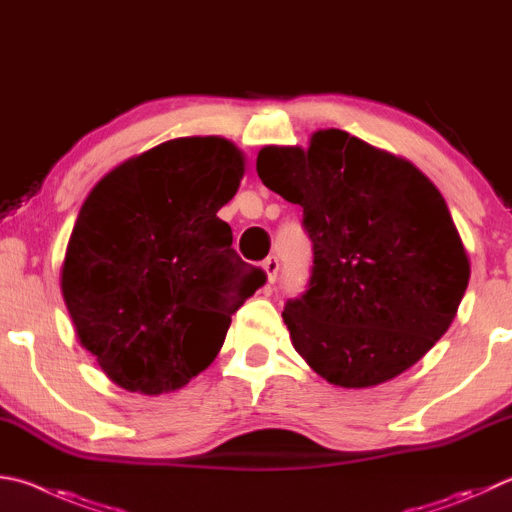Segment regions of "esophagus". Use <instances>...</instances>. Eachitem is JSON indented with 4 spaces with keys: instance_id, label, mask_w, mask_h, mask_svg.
<instances>
[{
    "instance_id": "obj_1",
    "label": "esophagus",
    "mask_w": 512,
    "mask_h": 512,
    "mask_svg": "<svg viewBox=\"0 0 512 512\" xmlns=\"http://www.w3.org/2000/svg\"><path fill=\"white\" fill-rule=\"evenodd\" d=\"M262 268L268 277V282L273 284L277 280V273H280V262H277V257H266L262 262Z\"/></svg>"
}]
</instances>
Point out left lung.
I'll list each match as a JSON object with an SVG mask.
<instances>
[{"mask_svg":"<svg viewBox=\"0 0 512 512\" xmlns=\"http://www.w3.org/2000/svg\"><path fill=\"white\" fill-rule=\"evenodd\" d=\"M257 174L304 210L309 291L284 306L295 351L340 387H374L416 365L457 315L470 262L436 185L410 161L342 129L309 150L266 145Z\"/></svg>","mask_w":512,"mask_h":512,"instance_id":"8db88e82","label":"left lung"}]
</instances>
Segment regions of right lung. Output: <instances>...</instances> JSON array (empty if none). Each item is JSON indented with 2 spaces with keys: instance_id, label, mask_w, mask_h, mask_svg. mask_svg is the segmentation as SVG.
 I'll return each instance as SVG.
<instances>
[{
  "instance_id": "add662e5",
  "label": "right lung",
  "mask_w": 512,
  "mask_h": 512,
  "mask_svg": "<svg viewBox=\"0 0 512 512\" xmlns=\"http://www.w3.org/2000/svg\"><path fill=\"white\" fill-rule=\"evenodd\" d=\"M244 172L226 138H174L114 167L82 203L60 286L80 345L111 383L147 396L188 385L266 282L217 217Z\"/></svg>"
}]
</instances>
